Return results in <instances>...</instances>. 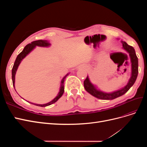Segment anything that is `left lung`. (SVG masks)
Segmentation results:
<instances>
[{
    "instance_id": "1",
    "label": "left lung",
    "mask_w": 147,
    "mask_h": 147,
    "mask_svg": "<svg viewBox=\"0 0 147 147\" xmlns=\"http://www.w3.org/2000/svg\"><path fill=\"white\" fill-rule=\"evenodd\" d=\"M121 43L123 48L127 52L129 53L131 58L132 65V74L131 78L129 79V81L127 85H126L123 88L121 89V90L112 93H105L96 90L95 86L90 82L88 76H87L86 78L84 81V87L87 92H88L92 96L97 97V98L103 100H112L115 98H117V97L125 94L133 84H134L136 80L139 70H138V58L136 56L135 50L132 47L129 45L126 42L121 41Z\"/></svg>"
}]
</instances>
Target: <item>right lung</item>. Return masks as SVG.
I'll return each mask as SVG.
<instances>
[{"label":"right lung","instance_id":"right-lung-1","mask_svg":"<svg viewBox=\"0 0 147 147\" xmlns=\"http://www.w3.org/2000/svg\"><path fill=\"white\" fill-rule=\"evenodd\" d=\"M50 43H49L47 40H36V41H34L32 42H31L30 43L28 44L27 45H26L24 48L23 49V50L22 51V52H21L20 54L18 55L15 61V63L14 65H13V67L12 68V71H11V74H12V81H13V85L15 88V74H16V72L18 69V66L21 63V61L23 60L24 57L27 56L29 53L32 51L33 49L36 47V46H38V47H48L50 46ZM69 75V74H67L63 78L61 81V87H60V91L58 93V94L57 96L55 97V98L53 99V100H51V102H48L47 104H33V103H31L32 104L35 105H37V106H40V107H47L48 105H50L53 104L55 103V102L58 100L60 97L63 96V93L64 92V80H65V78H66V77L67 76Z\"/></svg>","mask_w":147,"mask_h":147}]
</instances>
